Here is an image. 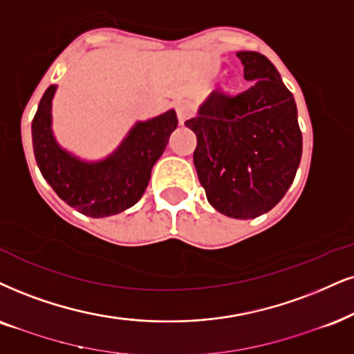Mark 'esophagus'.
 Masks as SVG:
<instances>
[{"label":"esophagus","mask_w":354,"mask_h":354,"mask_svg":"<svg viewBox=\"0 0 354 354\" xmlns=\"http://www.w3.org/2000/svg\"><path fill=\"white\" fill-rule=\"evenodd\" d=\"M176 114H178V119H180V124L183 125L192 115V109L187 104H178Z\"/></svg>","instance_id":"34e87169"}]
</instances>
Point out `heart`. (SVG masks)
<instances>
[{"instance_id": "b5f03b06", "label": "heart", "mask_w": 354, "mask_h": 354, "mask_svg": "<svg viewBox=\"0 0 354 354\" xmlns=\"http://www.w3.org/2000/svg\"><path fill=\"white\" fill-rule=\"evenodd\" d=\"M234 84H235L234 82H230V83H229V88H230V89H232V88H234Z\"/></svg>"}]
</instances>
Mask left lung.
Returning <instances> with one entry per match:
<instances>
[{
	"label": "left lung",
	"mask_w": 354,
	"mask_h": 354,
	"mask_svg": "<svg viewBox=\"0 0 354 354\" xmlns=\"http://www.w3.org/2000/svg\"><path fill=\"white\" fill-rule=\"evenodd\" d=\"M247 91H212L186 120L198 137L194 167L209 204L227 217L254 218L284 198L302 156L297 106L279 71L258 52H239Z\"/></svg>",
	"instance_id": "1"
}]
</instances>
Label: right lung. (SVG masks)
Segmentation results:
<instances>
[{"label":"right lung","instance_id":"right-lung-1","mask_svg":"<svg viewBox=\"0 0 354 354\" xmlns=\"http://www.w3.org/2000/svg\"><path fill=\"white\" fill-rule=\"evenodd\" d=\"M57 84H50L39 102L32 120V147L44 180L58 198L88 217L124 212L140 201L149 186L153 165L167 149L176 129L174 109L149 120H138L109 156L86 162L57 142L52 131V100Z\"/></svg>","mask_w":354,"mask_h":354}]
</instances>
